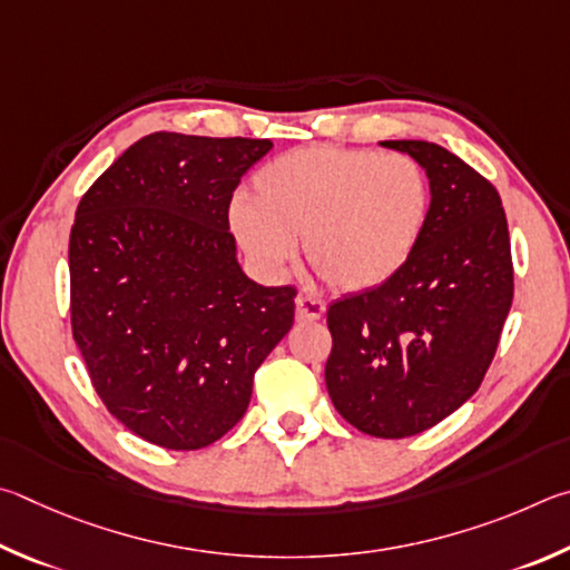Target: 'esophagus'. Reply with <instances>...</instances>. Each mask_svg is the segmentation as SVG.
<instances>
[{"mask_svg":"<svg viewBox=\"0 0 570 570\" xmlns=\"http://www.w3.org/2000/svg\"><path fill=\"white\" fill-rule=\"evenodd\" d=\"M325 315V303L317 301V297L311 295H301L295 301V317L301 323H311V321H321Z\"/></svg>","mask_w":570,"mask_h":570,"instance_id":"34e87169","label":"esophagus"}]
</instances>
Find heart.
<instances>
[{
    "mask_svg": "<svg viewBox=\"0 0 570 570\" xmlns=\"http://www.w3.org/2000/svg\"><path fill=\"white\" fill-rule=\"evenodd\" d=\"M431 215V185L407 155L301 147L253 177V203L235 199L229 227L267 273H283L305 239L307 265L343 293L387 283L413 257Z\"/></svg>",
    "mask_w": 570,
    "mask_h": 570,
    "instance_id": "heart-1",
    "label": "heart"
}]
</instances>
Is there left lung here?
<instances>
[{
	"mask_svg": "<svg viewBox=\"0 0 570 570\" xmlns=\"http://www.w3.org/2000/svg\"><path fill=\"white\" fill-rule=\"evenodd\" d=\"M431 179V215L387 283L327 307L325 385L361 433L407 438L458 411L493 363L513 303V259L498 189L445 147L391 139Z\"/></svg>",
	"mask_w": 570,
	"mask_h": 570,
	"instance_id": "obj_1",
	"label": "left lung"
}]
</instances>
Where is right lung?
Listing matches in <instances>:
<instances>
[{
    "label": "right lung",
    "mask_w": 570,
    "mask_h": 570,
    "mask_svg": "<svg viewBox=\"0 0 570 570\" xmlns=\"http://www.w3.org/2000/svg\"><path fill=\"white\" fill-rule=\"evenodd\" d=\"M269 139L147 135L77 205L69 321L99 401L142 441L197 451L245 415L295 321L293 285L237 265L229 203Z\"/></svg>",
    "instance_id": "1"
}]
</instances>
